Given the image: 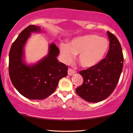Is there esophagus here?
I'll list each match as a JSON object with an SVG mask.
<instances>
[{"label":"esophagus","mask_w":133,"mask_h":133,"mask_svg":"<svg viewBox=\"0 0 133 133\" xmlns=\"http://www.w3.org/2000/svg\"><path fill=\"white\" fill-rule=\"evenodd\" d=\"M68 75H74L75 73V71L74 70H73V69H70L69 68L68 69Z\"/></svg>","instance_id":"esophagus-1"}]
</instances>
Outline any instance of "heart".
<instances>
[{"instance_id": "1", "label": "heart", "mask_w": 133, "mask_h": 133, "mask_svg": "<svg viewBox=\"0 0 133 133\" xmlns=\"http://www.w3.org/2000/svg\"><path fill=\"white\" fill-rule=\"evenodd\" d=\"M109 48L105 38L88 34L73 38L69 44L60 45V56L65 63L71 62L74 55H78V62L83 68H90L104 58Z\"/></svg>"}]
</instances>
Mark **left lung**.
I'll return each mask as SVG.
<instances>
[{"mask_svg": "<svg viewBox=\"0 0 133 133\" xmlns=\"http://www.w3.org/2000/svg\"><path fill=\"white\" fill-rule=\"evenodd\" d=\"M109 50L105 58L97 65L82 70L83 84L76 88V93L84 100L98 102L108 97L115 90L123 66V55L118 40L107 31Z\"/></svg>", "mask_w": 133, "mask_h": 133, "instance_id": "left-lung-1", "label": "left lung"}]
</instances>
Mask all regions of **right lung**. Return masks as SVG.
Returning <instances> with one entry per match:
<instances>
[{"instance_id":"add662e5","label":"right lung","mask_w":133,"mask_h":133,"mask_svg":"<svg viewBox=\"0 0 133 133\" xmlns=\"http://www.w3.org/2000/svg\"><path fill=\"white\" fill-rule=\"evenodd\" d=\"M40 27L30 25L11 45L9 53V75L15 88L29 99L41 100L54 93L59 80L68 75V67L59 62V50L55 43L49 45L46 56L35 64L24 61V48L31 33L41 32Z\"/></svg>"}]
</instances>
